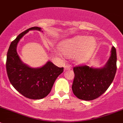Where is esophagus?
Returning a JSON list of instances; mask_svg holds the SVG:
<instances>
[{"instance_id":"obj_1","label":"esophagus","mask_w":123,"mask_h":123,"mask_svg":"<svg viewBox=\"0 0 123 123\" xmlns=\"http://www.w3.org/2000/svg\"><path fill=\"white\" fill-rule=\"evenodd\" d=\"M71 69V67L69 65H66L65 67H64V70L65 71H67V70H70Z\"/></svg>"}]
</instances>
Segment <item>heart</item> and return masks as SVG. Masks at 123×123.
<instances>
[{
    "instance_id": "b5f03b06",
    "label": "heart",
    "mask_w": 123,
    "mask_h": 123,
    "mask_svg": "<svg viewBox=\"0 0 123 123\" xmlns=\"http://www.w3.org/2000/svg\"><path fill=\"white\" fill-rule=\"evenodd\" d=\"M97 46L94 37L77 35L67 39L61 43L60 50L68 58L74 57L79 63H85L91 59Z\"/></svg>"
}]
</instances>
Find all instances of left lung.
Returning <instances> with one entry per match:
<instances>
[{
	"mask_svg": "<svg viewBox=\"0 0 123 123\" xmlns=\"http://www.w3.org/2000/svg\"><path fill=\"white\" fill-rule=\"evenodd\" d=\"M74 78L72 85L74 94L83 100H92L103 94L112 82L117 71V52L112 47L111 56L101 68L87 65L73 68Z\"/></svg>",
	"mask_w": 123,
	"mask_h": 123,
	"instance_id": "left-lung-1",
	"label": "left lung"
}]
</instances>
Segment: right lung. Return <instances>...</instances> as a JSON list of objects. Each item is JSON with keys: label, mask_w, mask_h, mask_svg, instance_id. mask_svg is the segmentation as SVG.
<instances>
[{"label": "right lung", "mask_w": 123, "mask_h": 123, "mask_svg": "<svg viewBox=\"0 0 123 123\" xmlns=\"http://www.w3.org/2000/svg\"><path fill=\"white\" fill-rule=\"evenodd\" d=\"M32 30L41 31V28L31 27L12 41L7 53L6 68L14 88L25 97L37 100L44 98L50 93L55 81L63 72L64 68L58 67L50 61L38 68H32L23 62L17 52V44L25 34Z\"/></svg>", "instance_id": "1"}]
</instances>
